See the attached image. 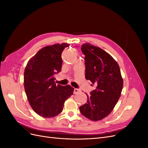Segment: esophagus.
I'll list each match as a JSON object with an SVG mask.
<instances>
[{"label":"esophagus","instance_id":"esophagus-1","mask_svg":"<svg viewBox=\"0 0 148 148\" xmlns=\"http://www.w3.org/2000/svg\"><path fill=\"white\" fill-rule=\"evenodd\" d=\"M79 89H77V88H75L74 89V91H73V93L74 94H77L78 92H79Z\"/></svg>","mask_w":148,"mask_h":148}]
</instances>
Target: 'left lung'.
I'll use <instances>...</instances> for the list:
<instances>
[{
    "mask_svg": "<svg viewBox=\"0 0 148 148\" xmlns=\"http://www.w3.org/2000/svg\"><path fill=\"white\" fill-rule=\"evenodd\" d=\"M82 51L85 55V78L96 89L86 95V104L79 107L85 117L98 121L109 115L118 102L123 88V78L119 64L102 49L84 43Z\"/></svg>",
    "mask_w": 148,
    "mask_h": 148,
    "instance_id": "1",
    "label": "left lung"
}]
</instances>
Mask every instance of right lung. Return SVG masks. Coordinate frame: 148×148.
Returning a JSON list of instances; mask_svg holds the SVG:
<instances>
[{
  "label": "right lung",
  "mask_w": 148,
  "mask_h": 148,
  "mask_svg": "<svg viewBox=\"0 0 148 148\" xmlns=\"http://www.w3.org/2000/svg\"><path fill=\"white\" fill-rule=\"evenodd\" d=\"M69 44L47 46L36 53L26 65L24 86L26 96L33 110L44 118L60 114L65 101L73 95L70 85L61 86L54 83L53 75L61 71L62 53Z\"/></svg>",
  "instance_id": "1"
}]
</instances>
